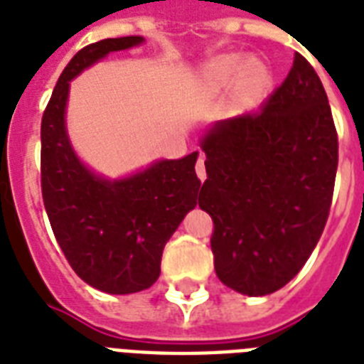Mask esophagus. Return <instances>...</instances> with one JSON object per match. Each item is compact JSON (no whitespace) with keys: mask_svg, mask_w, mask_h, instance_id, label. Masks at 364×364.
Instances as JSON below:
<instances>
[{"mask_svg":"<svg viewBox=\"0 0 364 364\" xmlns=\"http://www.w3.org/2000/svg\"><path fill=\"white\" fill-rule=\"evenodd\" d=\"M194 170H196V176H198L200 181H204V179H205V164H204V160L198 159V162H196V166H194Z\"/></svg>","mask_w":364,"mask_h":364,"instance_id":"esophagus-1","label":"esophagus"}]
</instances>
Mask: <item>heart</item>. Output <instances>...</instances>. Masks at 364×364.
I'll return each instance as SVG.
<instances>
[{"label": "heart", "instance_id": "1", "mask_svg": "<svg viewBox=\"0 0 364 364\" xmlns=\"http://www.w3.org/2000/svg\"><path fill=\"white\" fill-rule=\"evenodd\" d=\"M238 81L242 92L253 98L268 87L270 77L262 65L242 56H223L208 68V82L213 88L230 87Z\"/></svg>", "mask_w": 364, "mask_h": 364}]
</instances>
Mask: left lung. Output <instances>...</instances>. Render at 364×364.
Instances as JSON below:
<instances>
[{
  "instance_id": "8db88e82",
  "label": "left lung",
  "mask_w": 364,
  "mask_h": 364,
  "mask_svg": "<svg viewBox=\"0 0 364 364\" xmlns=\"http://www.w3.org/2000/svg\"><path fill=\"white\" fill-rule=\"evenodd\" d=\"M198 205L213 219L217 277L249 296L287 285L317 245L333 204L338 134L316 70L294 54L260 109L204 137Z\"/></svg>"
}]
</instances>
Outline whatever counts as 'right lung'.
<instances>
[{"label": "right lung", "mask_w": 364, "mask_h": 364, "mask_svg": "<svg viewBox=\"0 0 364 364\" xmlns=\"http://www.w3.org/2000/svg\"><path fill=\"white\" fill-rule=\"evenodd\" d=\"M141 41L117 37L81 48L62 71L41 121V193L56 242L82 282L111 294L137 293L159 279L166 242L196 205L200 188L196 151L105 181L70 145L64 111L71 79L105 54Z\"/></svg>", "instance_id": "add662e5"}]
</instances>
